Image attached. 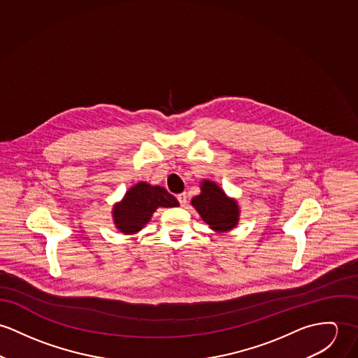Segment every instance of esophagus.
Returning <instances> with one entry per match:
<instances>
[{
    "label": "esophagus",
    "mask_w": 358,
    "mask_h": 358,
    "mask_svg": "<svg viewBox=\"0 0 358 358\" xmlns=\"http://www.w3.org/2000/svg\"><path fill=\"white\" fill-rule=\"evenodd\" d=\"M177 199H178V201H180L181 206H185V204H187V194H180V195H177Z\"/></svg>",
    "instance_id": "1"
}]
</instances>
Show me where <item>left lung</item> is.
Here are the masks:
<instances>
[{
    "instance_id": "left-lung-1",
    "label": "left lung",
    "mask_w": 358,
    "mask_h": 358,
    "mask_svg": "<svg viewBox=\"0 0 358 358\" xmlns=\"http://www.w3.org/2000/svg\"><path fill=\"white\" fill-rule=\"evenodd\" d=\"M191 203L201 220L215 232L224 234L238 225L240 217L238 201L227 196L214 181L203 180L200 182V194Z\"/></svg>"
}]
</instances>
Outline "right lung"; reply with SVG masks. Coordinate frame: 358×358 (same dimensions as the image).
Returning a JSON list of instances; mask_svg holds the SVG:
<instances>
[{"instance_id":"1","label":"right lung","mask_w":358,"mask_h":358,"mask_svg":"<svg viewBox=\"0 0 358 358\" xmlns=\"http://www.w3.org/2000/svg\"><path fill=\"white\" fill-rule=\"evenodd\" d=\"M178 201L159 185L138 182L131 187L120 203L113 208L117 229L124 235L141 231L151 220L158 207H177Z\"/></svg>"}]
</instances>
